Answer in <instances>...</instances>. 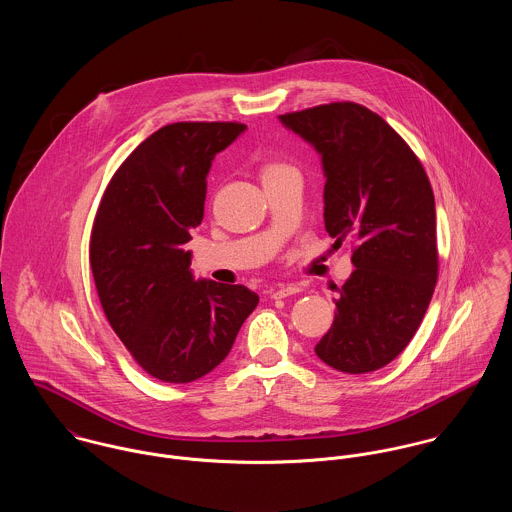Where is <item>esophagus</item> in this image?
<instances>
[{
    "instance_id": "esophagus-1",
    "label": "esophagus",
    "mask_w": 512,
    "mask_h": 512,
    "mask_svg": "<svg viewBox=\"0 0 512 512\" xmlns=\"http://www.w3.org/2000/svg\"><path fill=\"white\" fill-rule=\"evenodd\" d=\"M296 292H300L298 284H281L279 288L271 290V298H286V296L296 294Z\"/></svg>"
}]
</instances>
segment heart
I'll return each instance as SVG.
<instances>
[{
    "instance_id": "heart-1",
    "label": "heart",
    "mask_w": 512,
    "mask_h": 512,
    "mask_svg": "<svg viewBox=\"0 0 512 512\" xmlns=\"http://www.w3.org/2000/svg\"><path fill=\"white\" fill-rule=\"evenodd\" d=\"M284 169H290V167H286V165H277V163H273V165H267V167H265V171H263V174H271V172L284 171Z\"/></svg>"
}]
</instances>
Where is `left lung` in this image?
Listing matches in <instances>:
<instances>
[{
	"label": "left lung",
	"instance_id": "left-lung-1",
	"mask_svg": "<svg viewBox=\"0 0 512 512\" xmlns=\"http://www.w3.org/2000/svg\"><path fill=\"white\" fill-rule=\"evenodd\" d=\"M281 121L322 155L326 231L336 243L353 241L355 271L314 351L341 373L377 371L414 338L438 281L428 174L397 131L361 104L332 102Z\"/></svg>",
	"mask_w": 512,
	"mask_h": 512
}]
</instances>
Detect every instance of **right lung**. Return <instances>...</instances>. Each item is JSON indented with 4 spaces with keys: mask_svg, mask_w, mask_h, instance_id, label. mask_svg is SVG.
<instances>
[{
    "mask_svg": "<svg viewBox=\"0 0 512 512\" xmlns=\"http://www.w3.org/2000/svg\"><path fill=\"white\" fill-rule=\"evenodd\" d=\"M245 129L237 121H178L147 137L115 171L90 237L104 314L137 365L190 383L226 357L259 296L243 284L194 281L190 229L204 218L214 157Z\"/></svg>",
    "mask_w": 512,
    "mask_h": 512,
    "instance_id": "right-lung-1",
    "label": "right lung"
}]
</instances>
